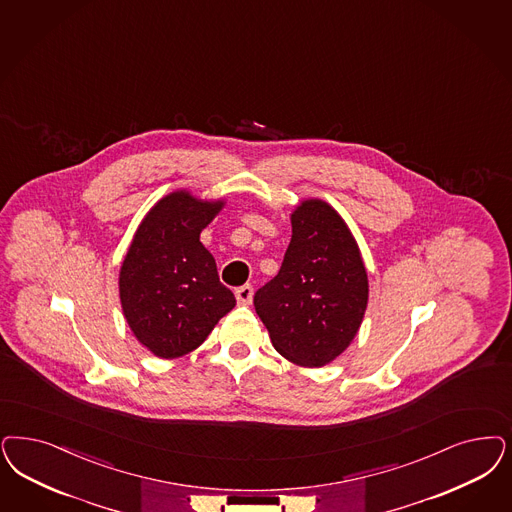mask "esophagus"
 <instances>
[{"instance_id": "obj_1", "label": "esophagus", "mask_w": 512, "mask_h": 512, "mask_svg": "<svg viewBox=\"0 0 512 512\" xmlns=\"http://www.w3.org/2000/svg\"><path fill=\"white\" fill-rule=\"evenodd\" d=\"M234 295H236L238 304H244V306H247V304H251V300H253V287H251L249 283H246V285L238 287Z\"/></svg>"}]
</instances>
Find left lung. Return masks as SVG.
<instances>
[{
  "mask_svg": "<svg viewBox=\"0 0 512 512\" xmlns=\"http://www.w3.org/2000/svg\"><path fill=\"white\" fill-rule=\"evenodd\" d=\"M291 227L282 268L253 304L276 352L299 367L319 369L357 335L369 278L352 230L325 200H302Z\"/></svg>",
  "mask_w": 512,
  "mask_h": 512,
  "instance_id": "left-lung-1",
  "label": "left lung"
}]
</instances>
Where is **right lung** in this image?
Listing matches in <instances>:
<instances>
[{"label": "right lung", "instance_id": "add662e5", "mask_svg": "<svg viewBox=\"0 0 512 512\" xmlns=\"http://www.w3.org/2000/svg\"><path fill=\"white\" fill-rule=\"evenodd\" d=\"M223 206L225 200H202L185 189L166 194L145 213L124 255L119 272L124 319L160 359L196 350L236 304L200 242V232Z\"/></svg>", "mask_w": 512, "mask_h": 512}]
</instances>
